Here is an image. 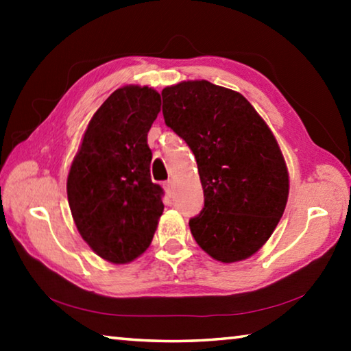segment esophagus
<instances>
[{"mask_svg":"<svg viewBox=\"0 0 351 351\" xmlns=\"http://www.w3.org/2000/svg\"><path fill=\"white\" fill-rule=\"evenodd\" d=\"M164 189H165V192H167V195L169 197H171V195L175 193V181H171V180H169L167 182L164 184Z\"/></svg>","mask_w":351,"mask_h":351,"instance_id":"esophagus-1","label":"esophagus"}]
</instances>
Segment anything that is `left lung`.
Masks as SVG:
<instances>
[{"mask_svg":"<svg viewBox=\"0 0 351 351\" xmlns=\"http://www.w3.org/2000/svg\"><path fill=\"white\" fill-rule=\"evenodd\" d=\"M161 94L165 123L193 152L204 192L190 232L218 261L249 258L274 232L288 201L289 175L274 134L229 88L187 80Z\"/></svg>","mask_w":351,"mask_h":351,"instance_id":"obj_1","label":"left lung"}]
</instances>
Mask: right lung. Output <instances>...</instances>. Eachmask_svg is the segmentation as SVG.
Wrapping results in <instances>:
<instances>
[{"instance_id":"right-lung-1","label":"right lung","mask_w":351,"mask_h":351,"mask_svg":"<svg viewBox=\"0 0 351 351\" xmlns=\"http://www.w3.org/2000/svg\"><path fill=\"white\" fill-rule=\"evenodd\" d=\"M159 111L161 96L153 88H119L94 112L71 164L66 192L77 230L110 263L144 254L162 215L147 144Z\"/></svg>"}]
</instances>
